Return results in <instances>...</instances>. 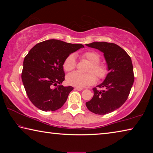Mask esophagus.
<instances>
[{
  "instance_id": "esophagus-1",
  "label": "esophagus",
  "mask_w": 153,
  "mask_h": 153,
  "mask_svg": "<svg viewBox=\"0 0 153 153\" xmlns=\"http://www.w3.org/2000/svg\"><path fill=\"white\" fill-rule=\"evenodd\" d=\"M76 90H78V91H81V90H83V88H79V87H76Z\"/></svg>"
}]
</instances>
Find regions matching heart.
Masks as SVG:
<instances>
[{
  "label": "heart",
  "mask_w": 153,
  "mask_h": 153,
  "mask_svg": "<svg viewBox=\"0 0 153 153\" xmlns=\"http://www.w3.org/2000/svg\"><path fill=\"white\" fill-rule=\"evenodd\" d=\"M82 57L86 59L90 63L88 69L90 74H82L77 71H74L67 75V82L69 85L79 88H83L94 84L97 77L94 73L99 79H104L108 74L107 67L104 64L100 63V55L93 51H88L82 54ZM76 56L73 54L69 55L65 59L63 63V69L66 71H70L76 67Z\"/></svg>",
  "instance_id": "obj_1"
}]
</instances>
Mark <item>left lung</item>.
Here are the masks:
<instances>
[{"label": "left lung", "mask_w": 153, "mask_h": 153, "mask_svg": "<svg viewBox=\"0 0 153 153\" xmlns=\"http://www.w3.org/2000/svg\"><path fill=\"white\" fill-rule=\"evenodd\" d=\"M86 45L102 52L108 71L104 81L97 86L104 90L94 88V96L86 105L92 113L105 115L126 101L134 81L132 63L128 53L114 43L94 42Z\"/></svg>", "instance_id": "1"}]
</instances>
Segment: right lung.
<instances>
[{
    "label": "right lung",
    "mask_w": 153,
    "mask_h": 153,
    "mask_svg": "<svg viewBox=\"0 0 153 153\" xmlns=\"http://www.w3.org/2000/svg\"><path fill=\"white\" fill-rule=\"evenodd\" d=\"M84 47L81 44L52 39L31 49L24 59L22 79L33 105L44 111H54L64 105L74 88L61 85L65 80L63 63L70 54Z\"/></svg>",
    "instance_id": "add662e5"
}]
</instances>
